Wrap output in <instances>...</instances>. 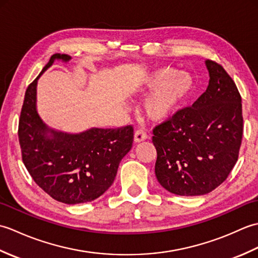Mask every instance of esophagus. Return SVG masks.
<instances>
[{
    "instance_id": "esophagus-1",
    "label": "esophagus",
    "mask_w": 258,
    "mask_h": 258,
    "mask_svg": "<svg viewBox=\"0 0 258 258\" xmlns=\"http://www.w3.org/2000/svg\"><path fill=\"white\" fill-rule=\"evenodd\" d=\"M149 135L146 134V132H144L143 130H138L134 133V142L135 143H140V142H143L145 140H147Z\"/></svg>"
}]
</instances>
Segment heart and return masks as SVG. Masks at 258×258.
<instances>
[{"instance_id":"obj_1","label":"heart","mask_w":258,"mask_h":258,"mask_svg":"<svg viewBox=\"0 0 258 258\" xmlns=\"http://www.w3.org/2000/svg\"><path fill=\"white\" fill-rule=\"evenodd\" d=\"M144 86L149 90L156 89L145 103L147 116L156 122H162L171 117L189 96L194 82L188 74L175 75L174 70L165 68L147 75Z\"/></svg>"}]
</instances>
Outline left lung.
Masks as SVG:
<instances>
[{
    "instance_id": "left-lung-1",
    "label": "left lung",
    "mask_w": 258,
    "mask_h": 258,
    "mask_svg": "<svg viewBox=\"0 0 258 258\" xmlns=\"http://www.w3.org/2000/svg\"><path fill=\"white\" fill-rule=\"evenodd\" d=\"M210 83L191 106L153 130L156 178L180 196L210 193L238 160L243 138L242 97L221 64L207 59Z\"/></svg>"
}]
</instances>
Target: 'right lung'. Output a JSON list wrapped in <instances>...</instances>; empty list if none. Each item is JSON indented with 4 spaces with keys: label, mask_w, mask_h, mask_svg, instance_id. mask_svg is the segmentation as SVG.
Returning <instances> with one entry per match:
<instances>
[{
    "label": "right lung",
    "mask_w": 258,
    "mask_h": 258,
    "mask_svg": "<svg viewBox=\"0 0 258 258\" xmlns=\"http://www.w3.org/2000/svg\"><path fill=\"white\" fill-rule=\"evenodd\" d=\"M67 54H54L26 89L19 120L22 161L34 182L65 204L94 201L114 182L122 158L132 149V125L91 128L68 134L48 128L36 111V84L41 74Z\"/></svg>",
    "instance_id": "right-lung-1"
}]
</instances>
